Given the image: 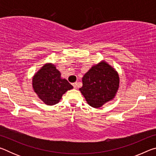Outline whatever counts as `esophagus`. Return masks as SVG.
Segmentation results:
<instances>
[{
	"label": "esophagus",
	"mask_w": 156,
	"mask_h": 156,
	"mask_svg": "<svg viewBox=\"0 0 156 156\" xmlns=\"http://www.w3.org/2000/svg\"><path fill=\"white\" fill-rule=\"evenodd\" d=\"M72 84H73V87H74L75 89H77V87H78V83H73Z\"/></svg>",
	"instance_id": "esophagus-1"
}]
</instances>
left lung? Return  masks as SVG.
Here are the masks:
<instances>
[{
	"label": "left lung",
	"mask_w": 156,
	"mask_h": 156,
	"mask_svg": "<svg viewBox=\"0 0 156 156\" xmlns=\"http://www.w3.org/2000/svg\"><path fill=\"white\" fill-rule=\"evenodd\" d=\"M79 89L87 103L100 108L114 98L119 88L120 78L115 69L102 60L94 65L82 78Z\"/></svg>",
	"instance_id": "obj_1"
}]
</instances>
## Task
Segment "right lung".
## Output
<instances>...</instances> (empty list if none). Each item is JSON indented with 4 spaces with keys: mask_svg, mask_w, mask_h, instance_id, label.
Listing matches in <instances>:
<instances>
[{
    "mask_svg": "<svg viewBox=\"0 0 156 156\" xmlns=\"http://www.w3.org/2000/svg\"><path fill=\"white\" fill-rule=\"evenodd\" d=\"M34 91L42 101L47 105L58 103L62 95L73 89V86L65 78L52 63L44 65L32 78Z\"/></svg>",
    "mask_w": 156,
    "mask_h": 156,
    "instance_id": "obj_1",
    "label": "right lung"
}]
</instances>
